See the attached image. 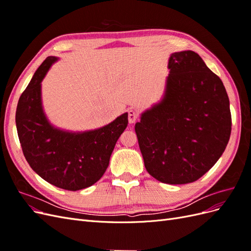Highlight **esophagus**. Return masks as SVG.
<instances>
[{"label": "esophagus", "mask_w": 251, "mask_h": 251, "mask_svg": "<svg viewBox=\"0 0 251 251\" xmlns=\"http://www.w3.org/2000/svg\"><path fill=\"white\" fill-rule=\"evenodd\" d=\"M138 118V114L136 113L134 110H128L127 111V119H128V123L130 124H134L136 120Z\"/></svg>", "instance_id": "esophagus-1"}]
</instances>
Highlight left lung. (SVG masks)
I'll return each mask as SVG.
<instances>
[{
    "label": "left lung",
    "mask_w": 251,
    "mask_h": 251,
    "mask_svg": "<svg viewBox=\"0 0 251 251\" xmlns=\"http://www.w3.org/2000/svg\"><path fill=\"white\" fill-rule=\"evenodd\" d=\"M162 100L135 125L144 166L169 184H186L208 172L231 133L229 100L218 75L198 53L171 54Z\"/></svg>",
    "instance_id": "8db88e82"
}]
</instances>
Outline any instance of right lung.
<instances>
[{"instance_id":"right-lung-1","label":"right lung","mask_w":251,"mask_h":251,"mask_svg":"<svg viewBox=\"0 0 251 251\" xmlns=\"http://www.w3.org/2000/svg\"><path fill=\"white\" fill-rule=\"evenodd\" d=\"M56 60L48 56L35 71L19 100L16 124L23 154L31 169L50 184L74 192L102 177L127 126V113L92 131L73 133L53 126L43 110L41 82Z\"/></svg>"}]
</instances>
